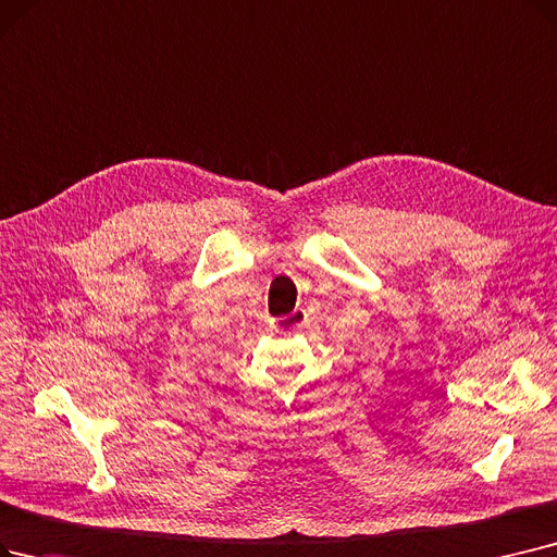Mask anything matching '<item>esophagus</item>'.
Returning <instances> with one entry per match:
<instances>
[{
  "mask_svg": "<svg viewBox=\"0 0 557 557\" xmlns=\"http://www.w3.org/2000/svg\"><path fill=\"white\" fill-rule=\"evenodd\" d=\"M305 323H307L305 309H298V307H296L292 313H286V317H277L273 327H275L277 332H296V330L305 327Z\"/></svg>",
  "mask_w": 557,
  "mask_h": 557,
  "instance_id": "1",
  "label": "esophagus"
}]
</instances>
